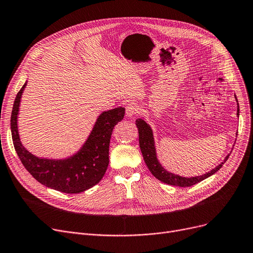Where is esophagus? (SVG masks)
I'll return each mask as SVG.
<instances>
[{
	"instance_id": "obj_1",
	"label": "esophagus",
	"mask_w": 253,
	"mask_h": 253,
	"mask_svg": "<svg viewBox=\"0 0 253 253\" xmlns=\"http://www.w3.org/2000/svg\"><path fill=\"white\" fill-rule=\"evenodd\" d=\"M139 114V107L135 103H130L126 106V116L131 118Z\"/></svg>"
}]
</instances>
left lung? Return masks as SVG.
<instances>
[{
  "label": "left lung",
  "mask_w": 253,
  "mask_h": 253,
  "mask_svg": "<svg viewBox=\"0 0 253 253\" xmlns=\"http://www.w3.org/2000/svg\"><path fill=\"white\" fill-rule=\"evenodd\" d=\"M239 112H240V109H239V104H238V111H237L238 117H239ZM135 124L138 128L139 148H140L142 157H144V160L147 164L148 169H150V171L152 172L154 177L166 184L179 186V187H189V186L200 183L201 181L214 174L217 170H219L222 168L223 164L228 159L229 155H227L225 157V159L223 160V162L219 164L218 167H216L211 171H209L203 175H197V177H192V178L180 177V175H178V174L169 172L167 169H164L161 164L158 162L157 157H156L155 146H154L153 132H152L150 126L144 121V119H137L135 121Z\"/></svg>",
  "instance_id": "obj_1"
}]
</instances>
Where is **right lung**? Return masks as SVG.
<instances>
[{"mask_svg": "<svg viewBox=\"0 0 253 253\" xmlns=\"http://www.w3.org/2000/svg\"><path fill=\"white\" fill-rule=\"evenodd\" d=\"M26 85L27 83L16 95L10 121L14 149L26 169L42 185L64 193H81L99 183L108 167L114 127L123 120L125 108L117 107L102 113L85 144L74 156L64 160L41 159L23 147L18 135L17 115Z\"/></svg>", "mask_w": 253, "mask_h": 253, "instance_id": "right-lung-1", "label": "right lung"}]
</instances>
